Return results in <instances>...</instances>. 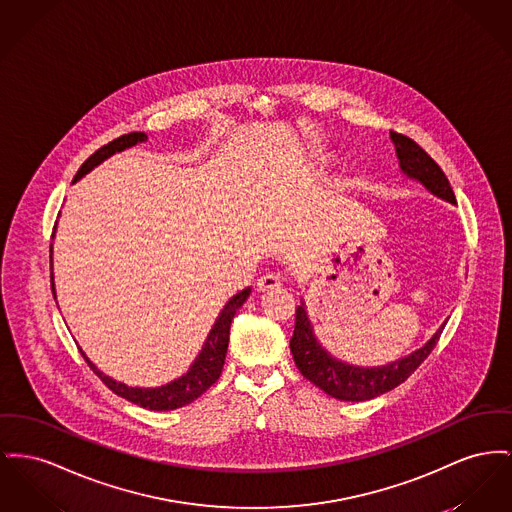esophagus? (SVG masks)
<instances>
[{"label": "esophagus", "instance_id": "esophagus-1", "mask_svg": "<svg viewBox=\"0 0 512 512\" xmlns=\"http://www.w3.org/2000/svg\"><path fill=\"white\" fill-rule=\"evenodd\" d=\"M280 286H282V282H280V278L274 276V274H265V276H261L259 282H257V290H259V292H272V290H278Z\"/></svg>", "mask_w": 512, "mask_h": 512}]
</instances>
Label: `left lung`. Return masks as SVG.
Returning <instances> with one entry per match:
<instances>
[{
    "mask_svg": "<svg viewBox=\"0 0 512 512\" xmlns=\"http://www.w3.org/2000/svg\"><path fill=\"white\" fill-rule=\"evenodd\" d=\"M391 141L394 143L396 156L400 160V168L404 174L420 180L437 197L456 203L451 183L447 180L445 172L414 139L391 131ZM441 332L443 327L435 332V336L423 348L416 350L408 358L392 361L383 367H354V365L334 360L321 348V344L313 336V329L307 321L303 305H298L296 329L290 340V350L301 375L307 381H311L315 387H319L321 391L331 394L332 398H338V400L361 402V400H371L383 392L392 391L394 387L402 385L431 354V350L441 338Z\"/></svg>",
    "mask_w": 512,
    "mask_h": 512,
    "instance_id": "8db88e82",
    "label": "left lung"
}]
</instances>
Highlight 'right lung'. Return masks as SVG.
<instances>
[{"label": "right lung", "instance_id": "1", "mask_svg": "<svg viewBox=\"0 0 512 512\" xmlns=\"http://www.w3.org/2000/svg\"><path fill=\"white\" fill-rule=\"evenodd\" d=\"M147 141V135L145 133H139V131H133V133H127V135H121L118 139H114L112 143L100 147L98 151L91 154L83 166L79 168V172L75 174L73 181L83 178L87 172H91L94 166H98L102 160H106L108 156H112L114 152L123 151V149H129L137 143H145ZM52 278V274H50ZM52 288H54V282H52ZM249 288H245L240 294H236L232 300L228 301L222 309V313L218 315L214 327H212L211 334L199 354V358L195 360V363L191 365V369L176 379L174 383L170 385H164V387H158V389H131L123 383H116L114 379L106 377L104 373H100L91 361L87 360V356L83 354L85 361L89 363L92 371L100 377V381L110 389L112 392H116L121 398L141 406V408H147V410H156V412H166V410H176L181 408L189 402H193L195 398H199L201 394L211 389L212 385L216 383V379L220 377L222 373V367H224V360H226V350H228V340H230V325H232V319L236 315V311L243 305V301L247 300L249 296Z\"/></svg>", "mask_w": 512, "mask_h": 512}]
</instances>
